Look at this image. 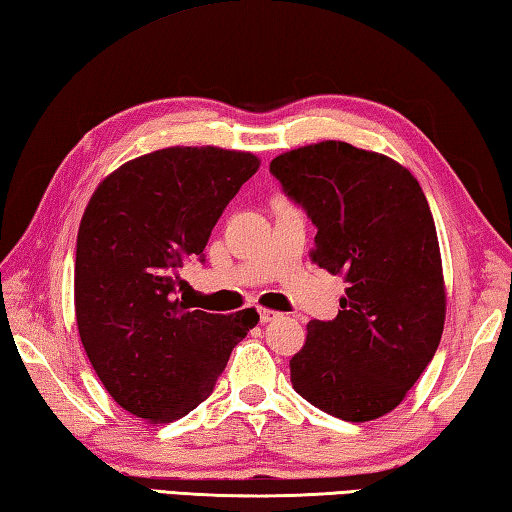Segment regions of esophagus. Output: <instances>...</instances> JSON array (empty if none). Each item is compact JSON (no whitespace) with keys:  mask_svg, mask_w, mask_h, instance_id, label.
Instances as JSON below:
<instances>
[{"mask_svg":"<svg viewBox=\"0 0 512 512\" xmlns=\"http://www.w3.org/2000/svg\"><path fill=\"white\" fill-rule=\"evenodd\" d=\"M258 315H261V324H270V321L279 317V312H274L270 308H258Z\"/></svg>","mask_w":512,"mask_h":512,"instance_id":"esophagus-1","label":"esophagus"}]
</instances>
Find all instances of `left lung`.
I'll return each instance as SVG.
<instances>
[{"mask_svg": "<svg viewBox=\"0 0 512 512\" xmlns=\"http://www.w3.org/2000/svg\"><path fill=\"white\" fill-rule=\"evenodd\" d=\"M270 173L317 227L312 261L348 283L333 321H310L292 387L326 414L366 423L396 409L445 324L436 224L418 179L346 141L283 152Z\"/></svg>", "mask_w": 512, "mask_h": 512, "instance_id": "left-lung-1", "label": "left lung"}]
</instances>
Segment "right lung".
Listing matches in <instances>:
<instances>
[{
  "label": "right lung",
  "instance_id": "obj_1",
  "mask_svg": "<svg viewBox=\"0 0 512 512\" xmlns=\"http://www.w3.org/2000/svg\"><path fill=\"white\" fill-rule=\"evenodd\" d=\"M251 152L173 146L107 175L78 229L74 303L85 353L107 393L146 423H170L211 396L233 346L258 324L188 310L179 267L204 261L215 222L256 173Z\"/></svg>",
  "mask_w": 512,
  "mask_h": 512
}]
</instances>
